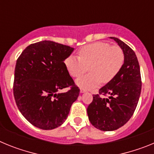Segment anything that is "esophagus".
Masks as SVG:
<instances>
[{"label":"esophagus","instance_id":"esophagus-1","mask_svg":"<svg viewBox=\"0 0 154 154\" xmlns=\"http://www.w3.org/2000/svg\"><path fill=\"white\" fill-rule=\"evenodd\" d=\"M80 92H81L82 93H83V92H86V89H80Z\"/></svg>","mask_w":154,"mask_h":154}]
</instances>
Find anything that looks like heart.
Segmentation results:
<instances>
[{
	"mask_svg": "<svg viewBox=\"0 0 154 154\" xmlns=\"http://www.w3.org/2000/svg\"><path fill=\"white\" fill-rule=\"evenodd\" d=\"M79 57L70 55L65 58V68L75 78H79L90 67L91 73L77 80V85L92 89L110 82L116 77L124 64V54L119 46L106 42H95L81 48Z\"/></svg>",
	"mask_w": 154,
	"mask_h": 154,
	"instance_id": "1",
	"label": "heart"
}]
</instances>
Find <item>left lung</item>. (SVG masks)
<instances>
[{
    "instance_id": "left-lung-1",
    "label": "left lung",
    "mask_w": 154,
    "mask_h": 154,
    "mask_svg": "<svg viewBox=\"0 0 154 154\" xmlns=\"http://www.w3.org/2000/svg\"><path fill=\"white\" fill-rule=\"evenodd\" d=\"M110 38L123 50L124 64L116 77L102 87L99 93L93 95L92 102L87 108L90 123L103 131L117 130L127 123L137 108L142 86L140 65L135 52L117 38Z\"/></svg>"
}]
</instances>
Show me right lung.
<instances>
[{
	"instance_id": "obj_1",
	"label": "right lung",
	"mask_w": 154,
	"mask_h": 154,
	"mask_svg": "<svg viewBox=\"0 0 154 154\" xmlns=\"http://www.w3.org/2000/svg\"><path fill=\"white\" fill-rule=\"evenodd\" d=\"M74 48L51 41L31 44L17 59L13 92L24 117L42 130H52L65 122L79 94L64 61ZM69 88L66 93L56 92Z\"/></svg>"
}]
</instances>
